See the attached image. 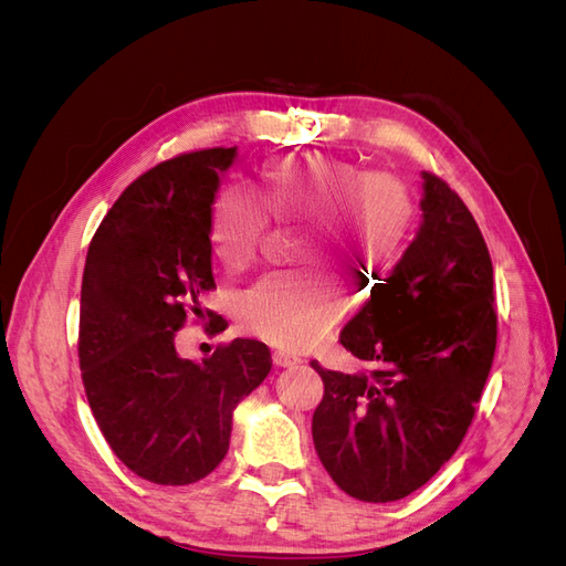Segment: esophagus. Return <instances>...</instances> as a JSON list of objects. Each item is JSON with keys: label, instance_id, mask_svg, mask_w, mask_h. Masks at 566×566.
Segmentation results:
<instances>
[{"label": "esophagus", "instance_id": "obj_1", "mask_svg": "<svg viewBox=\"0 0 566 566\" xmlns=\"http://www.w3.org/2000/svg\"><path fill=\"white\" fill-rule=\"evenodd\" d=\"M297 364H300V356L290 354V352H273V366L290 368V366H297Z\"/></svg>", "mask_w": 566, "mask_h": 566}]
</instances>
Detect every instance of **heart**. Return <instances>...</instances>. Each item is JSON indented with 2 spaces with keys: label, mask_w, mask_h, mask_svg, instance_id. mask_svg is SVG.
<instances>
[{
  "label": "heart",
  "mask_w": 566,
  "mask_h": 566,
  "mask_svg": "<svg viewBox=\"0 0 566 566\" xmlns=\"http://www.w3.org/2000/svg\"><path fill=\"white\" fill-rule=\"evenodd\" d=\"M256 205L224 191L212 205V243L219 262L245 269L266 231V218L300 224L295 269L271 271L238 297L235 318L269 345L304 349L345 314L342 279L370 290L399 260L416 224L410 188L387 175H368L331 153L266 160L254 177Z\"/></svg>",
  "instance_id": "1"
}]
</instances>
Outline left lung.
Returning <instances> with one entry per match:
<instances>
[{
    "mask_svg": "<svg viewBox=\"0 0 566 566\" xmlns=\"http://www.w3.org/2000/svg\"><path fill=\"white\" fill-rule=\"evenodd\" d=\"M422 224L389 276L339 333L366 368L323 380L314 447L352 499H406L465 439L495 354L491 254L451 186L422 172Z\"/></svg>",
    "mask_w": 566,
    "mask_h": 566,
    "instance_id": "8db88e82",
    "label": "left lung"
}]
</instances>
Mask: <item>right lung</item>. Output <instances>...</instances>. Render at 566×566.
Instances as JSON below:
<instances>
[{"instance_id": "1", "label": "right lung", "mask_w": 566, "mask_h": 566, "mask_svg": "<svg viewBox=\"0 0 566 566\" xmlns=\"http://www.w3.org/2000/svg\"><path fill=\"white\" fill-rule=\"evenodd\" d=\"M233 160L235 148H205L148 169L101 221L84 264L77 354L90 408L113 453L160 486L193 484L224 460L233 408L271 370L256 339L219 345L202 364L175 347L188 314L214 316L202 310L214 290L212 202Z\"/></svg>"}]
</instances>
